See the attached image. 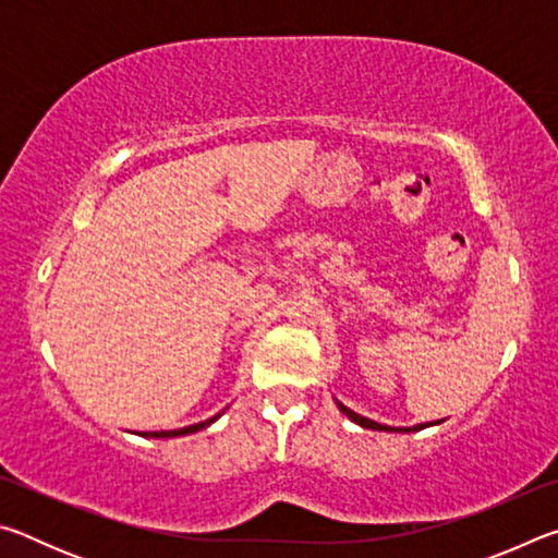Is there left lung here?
Masks as SVG:
<instances>
[{
  "mask_svg": "<svg viewBox=\"0 0 558 558\" xmlns=\"http://www.w3.org/2000/svg\"><path fill=\"white\" fill-rule=\"evenodd\" d=\"M337 409L342 411L349 421H354L356 426H362V428H372V430H386V433H413V430H421V428H428V426H433V423H421V426H413V428H391V426H384V423H376V421H372V418H364V415H359V413H354L352 409H347L344 403H339L337 401ZM440 423V421H438Z\"/></svg>",
  "mask_w": 558,
  "mask_h": 558,
  "instance_id": "1",
  "label": "left lung"
}]
</instances>
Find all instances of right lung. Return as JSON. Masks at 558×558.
I'll return each instance as SVG.
<instances>
[{"label":"right lung","instance_id":"right-lung-1","mask_svg":"<svg viewBox=\"0 0 558 558\" xmlns=\"http://www.w3.org/2000/svg\"><path fill=\"white\" fill-rule=\"evenodd\" d=\"M221 413H216L214 418H209V421H202V423H194V426H186V428H177V430H153V433H143L145 438H177V436H189V433H196V430H202V428H206V426H211V423L219 418Z\"/></svg>","mask_w":558,"mask_h":558}]
</instances>
